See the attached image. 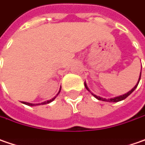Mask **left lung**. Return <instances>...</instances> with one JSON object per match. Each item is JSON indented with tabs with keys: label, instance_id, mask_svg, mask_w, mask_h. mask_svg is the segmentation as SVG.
<instances>
[{
	"label": "left lung",
	"instance_id": "8db88e82",
	"mask_svg": "<svg viewBox=\"0 0 145 145\" xmlns=\"http://www.w3.org/2000/svg\"><path fill=\"white\" fill-rule=\"evenodd\" d=\"M140 78H141V72H140V78H139V81H138V82H137V84L134 87V88H132L129 91H128L127 93H125V94H124V95H121V96H119V97H114V98H110V99H106V98H102V97H99V96H97V95H94L93 93H91L96 98L99 100V101H109V102H118V101H122V100H124V99H125L128 96H129L135 90V88H137V86H138V84H139V82H140ZM84 85H85V88H87V90L90 91V90H89V88H88V86H87V84H86V82H84Z\"/></svg>",
	"mask_w": 145,
	"mask_h": 145
}]
</instances>
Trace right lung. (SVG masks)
Masks as SVG:
<instances>
[{
  "label": "right lung",
  "mask_w": 145,
  "mask_h": 145,
  "mask_svg": "<svg viewBox=\"0 0 145 145\" xmlns=\"http://www.w3.org/2000/svg\"><path fill=\"white\" fill-rule=\"evenodd\" d=\"M61 90V89H60ZM60 92V91H58V93ZM57 93V94H58ZM55 97H54V98L52 99V100H49V101H44V102H42V103H39V104H33V103H29V102H25V101H22V103L23 104H25V105H27V106H39V105H45V104H48V103H50L51 101H53L54 99H55Z\"/></svg>",
  "instance_id": "1"
}]
</instances>
